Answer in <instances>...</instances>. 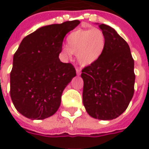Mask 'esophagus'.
Instances as JSON below:
<instances>
[{
  "label": "esophagus",
  "mask_w": 149,
  "mask_h": 149,
  "mask_svg": "<svg viewBox=\"0 0 149 149\" xmlns=\"http://www.w3.org/2000/svg\"><path fill=\"white\" fill-rule=\"evenodd\" d=\"M76 74L77 75H79V74H81V70H80L79 69H78V68H76Z\"/></svg>",
  "instance_id": "1"
}]
</instances>
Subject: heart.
<instances>
[{
	"instance_id": "heart-1",
	"label": "heart",
	"mask_w": 149,
	"mask_h": 149,
	"mask_svg": "<svg viewBox=\"0 0 149 149\" xmlns=\"http://www.w3.org/2000/svg\"><path fill=\"white\" fill-rule=\"evenodd\" d=\"M67 47L61 50L65 60L72 54L77 55V61L82 66H88L97 62L103 55L107 40L104 33L97 29H77L70 33L66 39Z\"/></svg>"
}]
</instances>
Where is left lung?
<instances>
[{
	"mask_svg": "<svg viewBox=\"0 0 149 149\" xmlns=\"http://www.w3.org/2000/svg\"><path fill=\"white\" fill-rule=\"evenodd\" d=\"M107 44L97 62L82 70L83 103L93 118L110 120L128 107L134 92V61L128 43L111 27L98 24Z\"/></svg>",
	"mask_w": 149,
	"mask_h": 149,
	"instance_id": "8db88e82",
	"label": "left lung"
}]
</instances>
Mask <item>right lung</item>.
Masks as SVG:
<instances>
[{
    "label": "right lung",
    "instance_id": "add662e5",
    "mask_svg": "<svg viewBox=\"0 0 149 149\" xmlns=\"http://www.w3.org/2000/svg\"><path fill=\"white\" fill-rule=\"evenodd\" d=\"M79 20L41 27L22 40L13 57L10 97L16 110L31 120L54 115L68 84L76 76L70 63L59 59L63 39Z\"/></svg>",
    "mask_w": 149,
    "mask_h": 149
}]
</instances>
